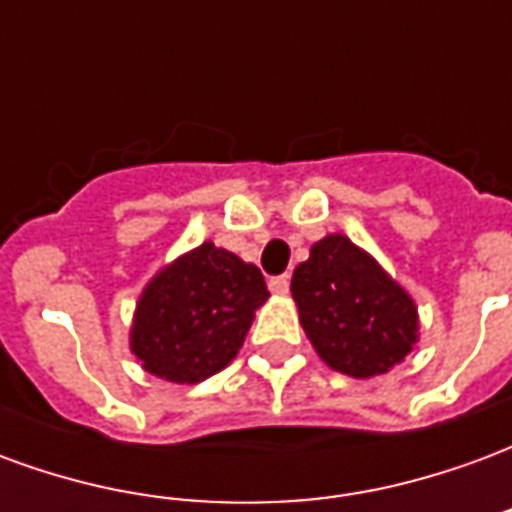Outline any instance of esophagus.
<instances>
[{
  "label": "esophagus",
  "mask_w": 512,
  "mask_h": 512,
  "mask_svg": "<svg viewBox=\"0 0 512 512\" xmlns=\"http://www.w3.org/2000/svg\"><path fill=\"white\" fill-rule=\"evenodd\" d=\"M268 288H271V293H277V296H285L290 290V277L288 274H282V277H271L268 279Z\"/></svg>",
  "instance_id": "esophagus-1"
}]
</instances>
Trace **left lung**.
Segmentation results:
<instances>
[{"label": "left lung", "mask_w": 512, "mask_h": 512, "mask_svg": "<svg viewBox=\"0 0 512 512\" xmlns=\"http://www.w3.org/2000/svg\"><path fill=\"white\" fill-rule=\"evenodd\" d=\"M290 290L310 343L337 373L381 376L414 351V301L345 235H326L312 246Z\"/></svg>", "instance_id": "1"}]
</instances>
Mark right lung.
<instances>
[{
    "instance_id": "right-lung-1",
    "label": "right lung",
    "mask_w": 512,
    "mask_h": 512,
    "mask_svg": "<svg viewBox=\"0 0 512 512\" xmlns=\"http://www.w3.org/2000/svg\"><path fill=\"white\" fill-rule=\"evenodd\" d=\"M266 299L260 268L208 241L147 285L136 304L131 351L153 376L200 384L233 362Z\"/></svg>"
}]
</instances>
